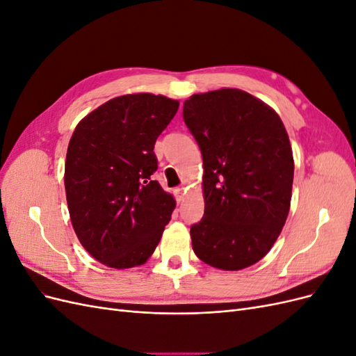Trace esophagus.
Returning <instances> with one entry per match:
<instances>
[{
  "instance_id": "obj_1",
  "label": "esophagus",
  "mask_w": 356,
  "mask_h": 356,
  "mask_svg": "<svg viewBox=\"0 0 356 356\" xmlns=\"http://www.w3.org/2000/svg\"><path fill=\"white\" fill-rule=\"evenodd\" d=\"M184 195H186V188L184 187H177L175 188V196H177V200L178 202H182V199H184Z\"/></svg>"
}]
</instances>
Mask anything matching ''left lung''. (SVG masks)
I'll return each mask as SVG.
<instances>
[{
    "instance_id": "1",
    "label": "left lung",
    "mask_w": 356,
    "mask_h": 356,
    "mask_svg": "<svg viewBox=\"0 0 356 356\" xmlns=\"http://www.w3.org/2000/svg\"><path fill=\"white\" fill-rule=\"evenodd\" d=\"M182 117L203 159V218L193 251L221 270H241L270 251L286 221L294 159L270 106L239 89L193 95Z\"/></svg>"
}]
</instances>
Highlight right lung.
<instances>
[{
  "mask_svg": "<svg viewBox=\"0 0 356 356\" xmlns=\"http://www.w3.org/2000/svg\"><path fill=\"white\" fill-rule=\"evenodd\" d=\"M179 102L161 95L118 96L86 115L67 152L65 191L75 234L113 268L144 264L170 221L175 200L152 175L154 144Z\"/></svg>",
  "mask_w": 356,
  "mask_h": 356,
  "instance_id": "add662e5",
  "label": "right lung"
}]
</instances>
